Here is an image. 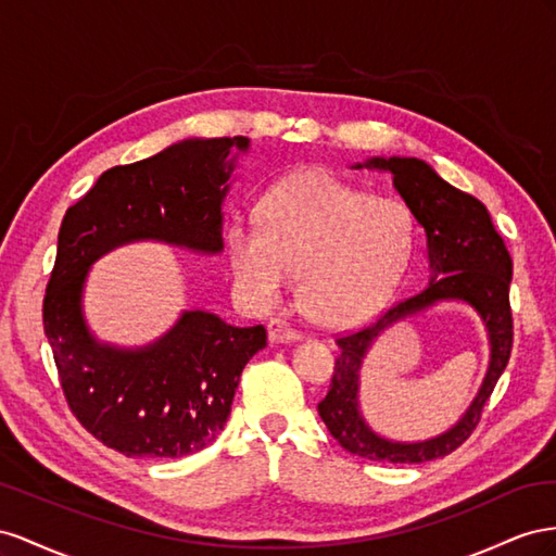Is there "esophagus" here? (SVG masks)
Returning <instances> with one entry per match:
<instances>
[{"instance_id": "esophagus-1", "label": "esophagus", "mask_w": 556, "mask_h": 556, "mask_svg": "<svg viewBox=\"0 0 556 556\" xmlns=\"http://www.w3.org/2000/svg\"><path fill=\"white\" fill-rule=\"evenodd\" d=\"M267 340L273 344L298 342V340H303V332H298V330L289 328L287 324H281V321H269L267 324Z\"/></svg>"}]
</instances>
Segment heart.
Here are the masks:
<instances>
[{
	"label": "heart",
	"mask_w": 556,
	"mask_h": 556,
	"mask_svg": "<svg viewBox=\"0 0 556 556\" xmlns=\"http://www.w3.org/2000/svg\"><path fill=\"white\" fill-rule=\"evenodd\" d=\"M417 242V220L395 195L298 172L267 190L261 220L226 230L230 269L244 293L273 307L303 269L300 293L330 326L366 321L399 289Z\"/></svg>",
	"instance_id": "obj_1"
}]
</instances>
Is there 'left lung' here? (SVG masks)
<instances>
[{
	"label": "left lung",
	"instance_id": "1",
	"mask_svg": "<svg viewBox=\"0 0 556 556\" xmlns=\"http://www.w3.org/2000/svg\"><path fill=\"white\" fill-rule=\"evenodd\" d=\"M354 169L391 174L395 193L424 230L428 283L417 295L384 312L379 319L338 340L340 356L319 417L330 435L356 456L389 464H424L447 456L480 421L482 407L503 375L513 349L510 279L513 258L484 204L447 184L419 157L375 155ZM440 302H464L481 316L490 342V366L473 403L454 427L433 439L403 443L377 434L359 409V368L374 340L391 325Z\"/></svg>",
	"mask_w": 556,
	"mask_h": 556
}]
</instances>
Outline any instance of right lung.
<instances>
[{"mask_svg":"<svg viewBox=\"0 0 556 556\" xmlns=\"http://www.w3.org/2000/svg\"><path fill=\"white\" fill-rule=\"evenodd\" d=\"M249 137L184 139L147 161L106 169L67 210L43 298V330L65 399L88 433L125 456L177 458L224 431L265 328H237L214 312L184 309L141 346L102 342L84 314L90 267L132 242L218 256L224 202Z\"/></svg>","mask_w":556,"mask_h":556,"instance_id":"right-lung-1","label":"right lung"}]
</instances>
